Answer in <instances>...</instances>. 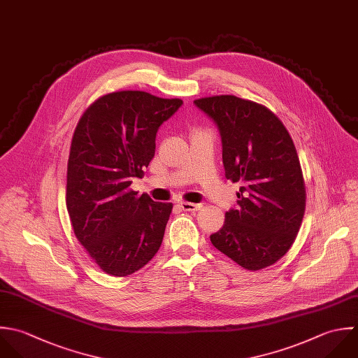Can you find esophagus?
Wrapping results in <instances>:
<instances>
[{
	"label": "esophagus",
	"mask_w": 358,
	"mask_h": 358,
	"mask_svg": "<svg viewBox=\"0 0 358 358\" xmlns=\"http://www.w3.org/2000/svg\"><path fill=\"white\" fill-rule=\"evenodd\" d=\"M180 208L182 209V210H185V212H196V210H199L201 208H202V205L201 203H192V202H180Z\"/></svg>",
	"instance_id": "34e87169"
}]
</instances>
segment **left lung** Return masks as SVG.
Listing matches in <instances>:
<instances>
[{
  "mask_svg": "<svg viewBox=\"0 0 358 358\" xmlns=\"http://www.w3.org/2000/svg\"><path fill=\"white\" fill-rule=\"evenodd\" d=\"M217 125L226 178L241 182L237 209L210 236L247 271L278 262L293 245L306 212V184L293 139L265 106L233 94L196 99Z\"/></svg>",
  "mask_w": 358,
  "mask_h": 358,
  "instance_id": "obj_1",
  "label": "left lung"
}]
</instances>
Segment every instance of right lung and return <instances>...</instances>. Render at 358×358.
<instances>
[{"label": "right lung", "mask_w": 358, "mask_h": 358, "mask_svg": "<svg viewBox=\"0 0 358 358\" xmlns=\"http://www.w3.org/2000/svg\"><path fill=\"white\" fill-rule=\"evenodd\" d=\"M182 104L141 90L99 97L80 117L66 169V210L78 241L96 265L124 278L159 251L173 203L129 187L155 156L156 134Z\"/></svg>", "instance_id": "right-lung-1"}]
</instances>
